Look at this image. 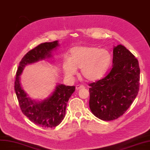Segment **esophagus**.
Here are the masks:
<instances>
[{
    "label": "esophagus",
    "instance_id": "esophagus-1",
    "mask_svg": "<svg viewBox=\"0 0 150 150\" xmlns=\"http://www.w3.org/2000/svg\"><path fill=\"white\" fill-rule=\"evenodd\" d=\"M81 88H85V86L83 85H78L76 86V90L81 89Z\"/></svg>",
    "mask_w": 150,
    "mask_h": 150
}]
</instances>
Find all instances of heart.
<instances>
[{
  "label": "heart",
  "mask_w": 150,
  "mask_h": 150,
  "mask_svg": "<svg viewBox=\"0 0 150 150\" xmlns=\"http://www.w3.org/2000/svg\"><path fill=\"white\" fill-rule=\"evenodd\" d=\"M111 62V54L106 49L93 46H76L70 51L69 59L62 62L65 74L69 76L76 74L81 69L83 77L88 81H95L103 75Z\"/></svg>",
  "instance_id": "obj_1"
}]
</instances>
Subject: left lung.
Masks as SVG:
<instances>
[{"mask_svg":"<svg viewBox=\"0 0 150 150\" xmlns=\"http://www.w3.org/2000/svg\"><path fill=\"white\" fill-rule=\"evenodd\" d=\"M112 67L103 79L89 84L90 108L96 117L112 120L122 115L139 91L138 60L124 46L113 49Z\"/></svg>","mask_w":150,"mask_h":150,"instance_id":"obj_1","label":"left lung"}]
</instances>
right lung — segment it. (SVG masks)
Wrapping results in <instances>:
<instances>
[{
  "instance_id": "1",
  "label": "right lung",
  "mask_w": 150,
  "mask_h": 150,
  "mask_svg": "<svg viewBox=\"0 0 150 150\" xmlns=\"http://www.w3.org/2000/svg\"><path fill=\"white\" fill-rule=\"evenodd\" d=\"M59 46L58 41L41 43L29 52L21 60L16 73L15 91L22 112L31 122L43 128H52L64 119L68 101L75 90V86L59 84L52 95L42 101H35L28 97L21 88L20 75L27 64L51 57V51Z\"/></svg>"
}]
</instances>
